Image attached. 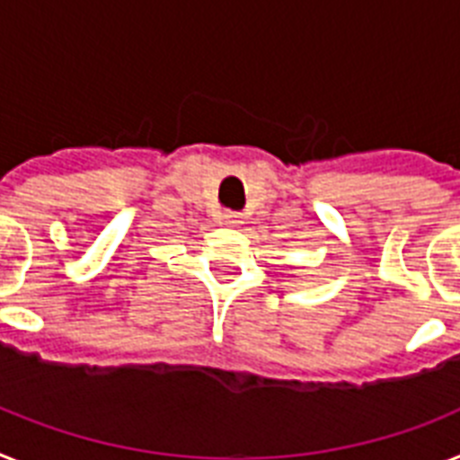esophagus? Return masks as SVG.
<instances>
[{
	"label": "esophagus",
	"mask_w": 460,
	"mask_h": 460,
	"mask_svg": "<svg viewBox=\"0 0 460 460\" xmlns=\"http://www.w3.org/2000/svg\"><path fill=\"white\" fill-rule=\"evenodd\" d=\"M223 223L230 227H239L242 226V216L234 214V211H227V214H223Z\"/></svg>",
	"instance_id": "obj_1"
}]
</instances>
